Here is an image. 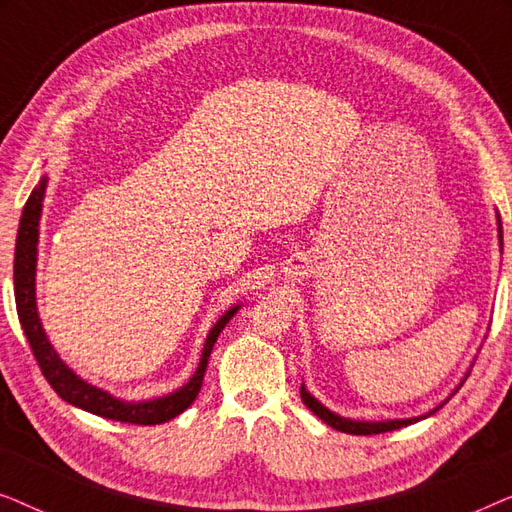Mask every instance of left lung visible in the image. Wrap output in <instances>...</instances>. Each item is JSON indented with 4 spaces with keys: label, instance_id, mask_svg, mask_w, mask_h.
<instances>
[{
    "label": "left lung",
    "instance_id": "8db88e82",
    "mask_svg": "<svg viewBox=\"0 0 512 512\" xmlns=\"http://www.w3.org/2000/svg\"><path fill=\"white\" fill-rule=\"evenodd\" d=\"M496 226H499V247L503 249V230H501V216L496 214ZM464 384V382H461ZM459 389V387H457ZM454 389V391H457ZM454 391L450 396H454ZM300 398H303V403L310 408L314 415H317L321 422H326L331 429L335 431H342V433H352V436H373V433H387V431H396V429H403V426H410L419 422V419H426L431 417L433 412H438L443 405L447 403V398L436 408L426 412V415H419V417H408V419H380V422H366V419H349V417H340L338 412L328 410L326 405H321L317 398H314L310 391L305 389V384H300Z\"/></svg>",
    "mask_w": 512,
    "mask_h": 512
}]
</instances>
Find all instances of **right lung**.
<instances>
[{"label":"right lung","instance_id":"right-lung-1","mask_svg":"<svg viewBox=\"0 0 512 512\" xmlns=\"http://www.w3.org/2000/svg\"><path fill=\"white\" fill-rule=\"evenodd\" d=\"M48 177L39 179V184L34 186V191L27 198L23 207V216H20L18 237H16V258H13V289H16V310L20 326H23L25 338L30 342L34 359H37L41 373L48 380V384L55 389L62 401L76 405V408L93 412V415L116 419V422H128V424H165L181 415L188 405L195 401V396L200 394L202 380H205V370L209 354L219 333L226 328L230 319L235 317L237 310L242 305H233L216 319V324L209 328L205 347H202V356L198 368L191 375L184 387H179L172 394L149 398V401H123L116 398L109 391H104L95 384H90L74 373L65 361L60 359V354L55 352V347L48 340V335L41 326L39 310H37V254H39V221H41V207H44V195H46Z\"/></svg>","mask_w":512,"mask_h":512}]
</instances>
